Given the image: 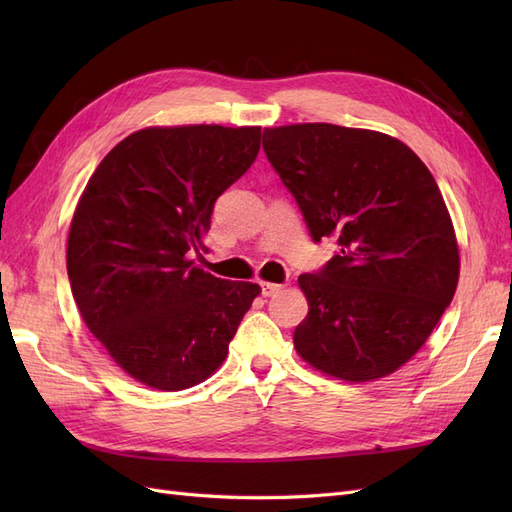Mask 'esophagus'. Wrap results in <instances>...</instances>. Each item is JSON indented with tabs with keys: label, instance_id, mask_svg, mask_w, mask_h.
I'll return each mask as SVG.
<instances>
[{
	"label": "esophagus",
	"instance_id": "34e87169",
	"mask_svg": "<svg viewBox=\"0 0 512 512\" xmlns=\"http://www.w3.org/2000/svg\"><path fill=\"white\" fill-rule=\"evenodd\" d=\"M260 290H262V297H275V294L282 290V284H271V282H262V284H260Z\"/></svg>",
	"mask_w": 512,
	"mask_h": 512
}]
</instances>
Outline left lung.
<instances>
[{"instance_id":"8db88e82","label":"left lung","mask_w":512,"mask_h":512,"mask_svg":"<svg viewBox=\"0 0 512 512\" xmlns=\"http://www.w3.org/2000/svg\"><path fill=\"white\" fill-rule=\"evenodd\" d=\"M262 147L309 235L335 256L299 286L294 348L322 374L367 382L418 352L451 305L459 250L436 179L393 136L333 123L265 128Z\"/></svg>"}]
</instances>
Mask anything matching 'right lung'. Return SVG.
<instances>
[{"instance_id": "add662e5", "label": "right lung", "mask_w": 512, "mask_h": 512, "mask_svg": "<svg viewBox=\"0 0 512 512\" xmlns=\"http://www.w3.org/2000/svg\"><path fill=\"white\" fill-rule=\"evenodd\" d=\"M260 128H145L108 151L76 205L68 277L87 329L158 391L218 369L260 286L198 269L213 205L258 156Z\"/></svg>"}]
</instances>
